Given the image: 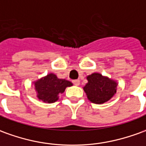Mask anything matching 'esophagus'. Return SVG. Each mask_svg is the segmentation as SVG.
<instances>
[{"instance_id":"obj_1","label":"esophagus","mask_w":146,"mask_h":146,"mask_svg":"<svg viewBox=\"0 0 146 146\" xmlns=\"http://www.w3.org/2000/svg\"><path fill=\"white\" fill-rule=\"evenodd\" d=\"M73 83L74 85H76V86H78L79 84H80V80H73Z\"/></svg>"}]
</instances>
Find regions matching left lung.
Listing matches in <instances>:
<instances>
[{"instance_id":"8db88e82","label":"left lung","mask_w":146,"mask_h":146,"mask_svg":"<svg viewBox=\"0 0 146 146\" xmlns=\"http://www.w3.org/2000/svg\"><path fill=\"white\" fill-rule=\"evenodd\" d=\"M88 83L83 88L88 99L93 104H102L108 101L116 93L118 83L98 73L87 76Z\"/></svg>"}]
</instances>
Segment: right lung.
Wrapping results in <instances>:
<instances>
[{"label": "right lung", "instance_id": "right-lung-1", "mask_svg": "<svg viewBox=\"0 0 146 146\" xmlns=\"http://www.w3.org/2000/svg\"><path fill=\"white\" fill-rule=\"evenodd\" d=\"M34 84L38 99L49 104L57 101L58 95L63 93L67 87L73 85L70 81L66 79H59L54 73H49L35 81Z\"/></svg>", "mask_w": 146, "mask_h": 146}]
</instances>
